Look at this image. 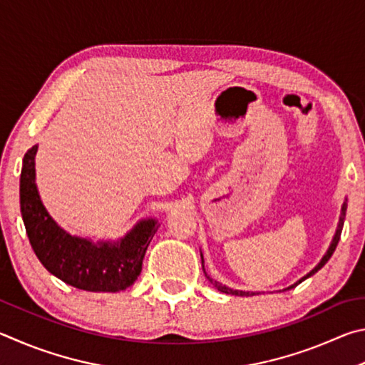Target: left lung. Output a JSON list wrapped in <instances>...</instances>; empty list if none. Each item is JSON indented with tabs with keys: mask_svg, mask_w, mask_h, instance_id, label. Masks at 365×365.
Segmentation results:
<instances>
[{
	"mask_svg": "<svg viewBox=\"0 0 365 365\" xmlns=\"http://www.w3.org/2000/svg\"><path fill=\"white\" fill-rule=\"evenodd\" d=\"M346 202L348 200H344L343 202V207H341V216H340V221H338V227H336V232H335V235H334V240H331V244H330V247H329V250H327V253L324 255V258L321 259V263H319L314 269H312L311 272H308L306 274L304 277H302L298 280V282H295L293 285H290V287H287L285 290H290V289H295V287L298 285V284H302L303 280H306L308 277H311L312 274H316L319 269H321V267L327 263V261L330 259V257L331 255H334V252H335V248H336V245H338V240H340V235H341V229H343V225H344V216H346ZM202 267H203V257H202ZM203 272H205V267H203ZM205 276H207V279L210 280V282H212L216 289H218L220 292H222V293H227V295H235V297H252V295H257V293L255 292H244V290H234V289H229V287H226V285H222V284H220V282H216V280H213L212 277L208 276V274L205 272Z\"/></svg>",
	"mask_w": 365,
	"mask_h": 365,
	"instance_id": "obj_1",
	"label": "left lung"
}]
</instances>
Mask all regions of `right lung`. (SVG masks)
<instances>
[{
	"mask_svg": "<svg viewBox=\"0 0 365 365\" xmlns=\"http://www.w3.org/2000/svg\"><path fill=\"white\" fill-rule=\"evenodd\" d=\"M38 145L25 153L21 173V212L30 245L41 264L63 282L86 292H120L134 284L143 269L157 220L139 221L125 237L94 244L63 231L44 208L35 184Z\"/></svg>",
	"mask_w": 365,
	"mask_h": 365,
	"instance_id": "add662e5",
	"label": "right lung"
}]
</instances>
